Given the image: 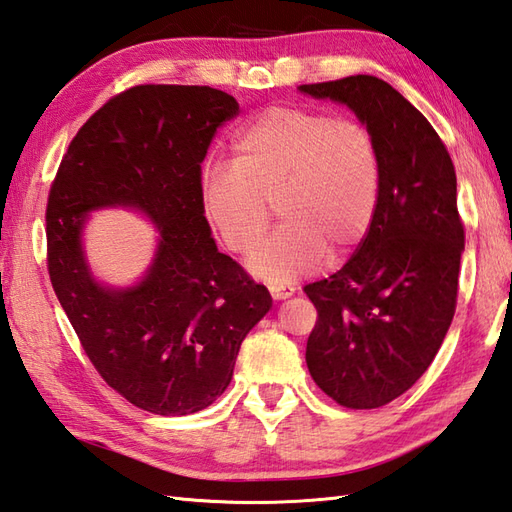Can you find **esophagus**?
<instances>
[{"mask_svg": "<svg viewBox=\"0 0 512 512\" xmlns=\"http://www.w3.org/2000/svg\"><path fill=\"white\" fill-rule=\"evenodd\" d=\"M268 290H270V294H272V299H277V301L290 299V296L294 294L292 285H285V283H270Z\"/></svg>", "mask_w": 512, "mask_h": 512, "instance_id": "1", "label": "esophagus"}]
</instances>
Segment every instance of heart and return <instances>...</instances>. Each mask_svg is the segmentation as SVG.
<instances>
[{"label":"heart","mask_w":512,"mask_h":512,"mask_svg":"<svg viewBox=\"0 0 512 512\" xmlns=\"http://www.w3.org/2000/svg\"><path fill=\"white\" fill-rule=\"evenodd\" d=\"M379 198V154L368 128L344 117L272 106L233 141V163L200 178L211 229L235 255L253 253L277 202L281 229L251 257L266 281H290L358 244Z\"/></svg>","instance_id":"1"}]
</instances>
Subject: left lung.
<instances>
[{
    "mask_svg": "<svg viewBox=\"0 0 512 512\" xmlns=\"http://www.w3.org/2000/svg\"><path fill=\"white\" fill-rule=\"evenodd\" d=\"M299 91L347 104L379 154V198L358 251L334 275L305 285L318 320L305 362L316 386L344 408L371 410L427 371L456 312L465 227L456 170L421 111L375 76Z\"/></svg>",
    "mask_w": 512,
    "mask_h": 512,
    "instance_id": "8db88e82",
    "label": "left lung"
}]
</instances>
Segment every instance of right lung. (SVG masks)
I'll return each instance as SVG.
<instances>
[{"instance_id":"1","label":"right lung","mask_w":512,"mask_h":512,"mask_svg":"<svg viewBox=\"0 0 512 512\" xmlns=\"http://www.w3.org/2000/svg\"><path fill=\"white\" fill-rule=\"evenodd\" d=\"M237 113L233 95L211 87L126 89L71 139L47 198V270L82 349L106 384L161 417L211 406L272 307L264 285L218 251L200 202V163ZM102 206L137 208L162 233L130 289L95 282L81 251L86 213Z\"/></svg>"}]
</instances>
